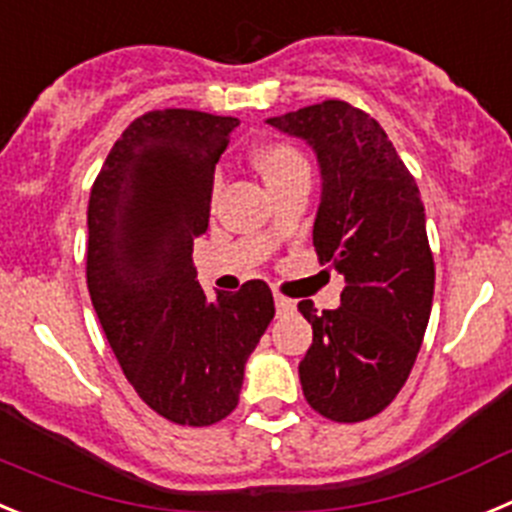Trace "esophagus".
<instances>
[{
    "label": "esophagus",
    "mask_w": 512,
    "mask_h": 512,
    "mask_svg": "<svg viewBox=\"0 0 512 512\" xmlns=\"http://www.w3.org/2000/svg\"><path fill=\"white\" fill-rule=\"evenodd\" d=\"M275 308H278V313H288V311H293V308H296V301H290V298L275 293Z\"/></svg>",
    "instance_id": "esophagus-1"
}]
</instances>
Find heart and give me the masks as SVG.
<instances>
[{
    "mask_svg": "<svg viewBox=\"0 0 512 512\" xmlns=\"http://www.w3.org/2000/svg\"><path fill=\"white\" fill-rule=\"evenodd\" d=\"M252 163L270 188H278L280 183L296 178L298 173H308V163L301 150L285 140H267L257 145Z\"/></svg>",
    "mask_w": 512,
    "mask_h": 512,
    "instance_id": "b5f03b06",
    "label": "heart"
}]
</instances>
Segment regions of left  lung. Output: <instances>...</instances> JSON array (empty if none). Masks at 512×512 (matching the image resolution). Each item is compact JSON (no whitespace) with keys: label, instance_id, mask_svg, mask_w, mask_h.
I'll return each mask as SVG.
<instances>
[{"label":"left lung","instance_id":"8db88e82","mask_svg":"<svg viewBox=\"0 0 512 512\" xmlns=\"http://www.w3.org/2000/svg\"><path fill=\"white\" fill-rule=\"evenodd\" d=\"M267 124L316 150L324 183L313 247L344 278L334 311L298 303L313 329L298 365L303 395L329 421H367L405 385L431 316L436 273L421 193L385 130L347 101Z\"/></svg>","mask_w":512,"mask_h":512}]
</instances>
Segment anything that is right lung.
<instances>
[{
    "instance_id": "add662e5",
    "label": "right lung",
    "mask_w": 512,
    "mask_h": 512,
    "mask_svg": "<svg viewBox=\"0 0 512 512\" xmlns=\"http://www.w3.org/2000/svg\"><path fill=\"white\" fill-rule=\"evenodd\" d=\"M237 124L193 109L142 114L91 186V303L132 388L178 426H211L237 408L247 357L275 316L262 280L206 298L191 257Z\"/></svg>"
}]
</instances>
